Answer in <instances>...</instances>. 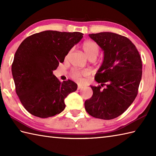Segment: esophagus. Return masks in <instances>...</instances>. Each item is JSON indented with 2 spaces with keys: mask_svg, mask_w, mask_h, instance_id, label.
<instances>
[{
  "mask_svg": "<svg viewBox=\"0 0 156 156\" xmlns=\"http://www.w3.org/2000/svg\"><path fill=\"white\" fill-rule=\"evenodd\" d=\"M82 88H83V87H82V85H80V84H78V90H80V89H81Z\"/></svg>",
  "mask_w": 156,
  "mask_h": 156,
  "instance_id": "esophagus-1",
  "label": "esophagus"
}]
</instances>
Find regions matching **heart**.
I'll return each mask as SVG.
<instances>
[{"label": "heart", "mask_w": 156, "mask_h": 156, "mask_svg": "<svg viewBox=\"0 0 156 156\" xmlns=\"http://www.w3.org/2000/svg\"><path fill=\"white\" fill-rule=\"evenodd\" d=\"M82 49L88 58H96L99 53V47L97 43L92 41H86L82 44ZM89 73L87 70H78L75 69L72 72L73 78L78 81H80L82 76H87Z\"/></svg>", "instance_id": "b5f03b06"}]
</instances>
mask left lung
I'll return each mask as SVG.
<instances>
[{
    "instance_id": "1",
    "label": "left lung",
    "mask_w": 156,
    "mask_h": 156,
    "mask_svg": "<svg viewBox=\"0 0 156 156\" xmlns=\"http://www.w3.org/2000/svg\"><path fill=\"white\" fill-rule=\"evenodd\" d=\"M88 36L103 51L104 58L94 78L101 85L90 86L93 94L85 101V109L93 117L110 120L123 113L137 97L141 59L135 45L124 36L111 32Z\"/></svg>"
}]
</instances>
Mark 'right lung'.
<instances>
[{
  "label": "right lung",
  "mask_w": 156,
  "mask_h": 156,
  "mask_svg": "<svg viewBox=\"0 0 156 156\" xmlns=\"http://www.w3.org/2000/svg\"><path fill=\"white\" fill-rule=\"evenodd\" d=\"M83 35L49 30L29 36L20 44L11 70L16 94L29 113L48 118L64 110V99L78 86L70 80L61 82L53 71Z\"/></svg>",
  "instance_id": "1"
}]
</instances>
